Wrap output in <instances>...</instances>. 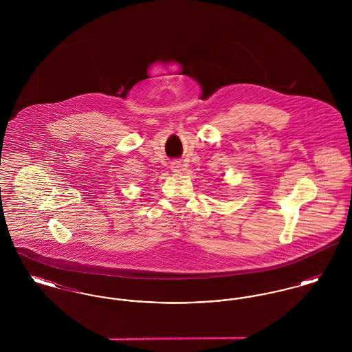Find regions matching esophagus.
I'll list each match as a JSON object with an SVG mask.
<instances>
[{
	"label": "esophagus",
	"instance_id": "obj_1",
	"mask_svg": "<svg viewBox=\"0 0 352 352\" xmlns=\"http://www.w3.org/2000/svg\"><path fill=\"white\" fill-rule=\"evenodd\" d=\"M170 168H171V171L173 173H181L182 171V164L179 162V161H174L171 165H170Z\"/></svg>",
	"mask_w": 352,
	"mask_h": 352
}]
</instances>
